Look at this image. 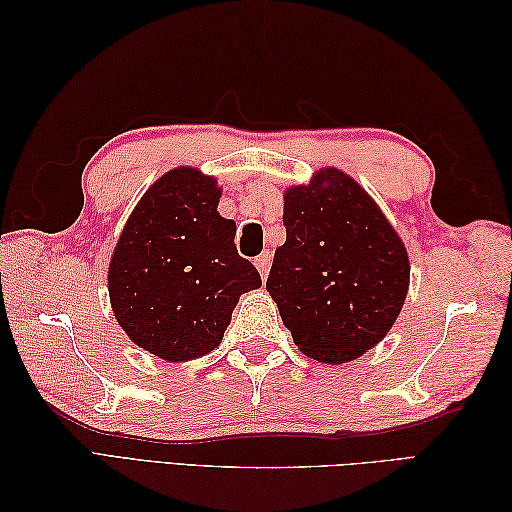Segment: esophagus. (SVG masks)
Segmentation results:
<instances>
[{
	"mask_svg": "<svg viewBox=\"0 0 512 512\" xmlns=\"http://www.w3.org/2000/svg\"><path fill=\"white\" fill-rule=\"evenodd\" d=\"M270 264H273V255H270V253H262V255H259V257L255 259V266H257V270H259V275H262L264 279H266V275H268Z\"/></svg>",
	"mask_w": 512,
	"mask_h": 512,
	"instance_id": "34e87169",
	"label": "esophagus"
}]
</instances>
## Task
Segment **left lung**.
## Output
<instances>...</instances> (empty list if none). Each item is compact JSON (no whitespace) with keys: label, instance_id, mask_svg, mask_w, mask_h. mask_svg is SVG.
I'll return each instance as SVG.
<instances>
[{"label":"left lung","instance_id":"8db88e82","mask_svg":"<svg viewBox=\"0 0 512 512\" xmlns=\"http://www.w3.org/2000/svg\"><path fill=\"white\" fill-rule=\"evenodd\" d=\"M284 226L266 281L281 321L314 361H354L402 310L405 244L361 184L332 167L284 193Z\"/></svg>","mask_w":512,"mask_h":512}]
</instances>
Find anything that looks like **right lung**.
Returning a JSON list of instances; mask_svg holds the SVG:
<instances>
[{"label":"right lung","mask_w":512,"mask_h":512,"mask_svg":"<svg viewBox=\"0 0 512 512\" xmlns=\"http://www.w3.org/2000/svg\"><path fill=\"white\" fill-rule=\"evenodd\" d=\"M217 180L178 167L151 184L114 248L107 288L118 325L169 363L220 345L239 295L262 286L217 213Z\"/></svg>","instance_id":"obj_1"}]
</instances>
